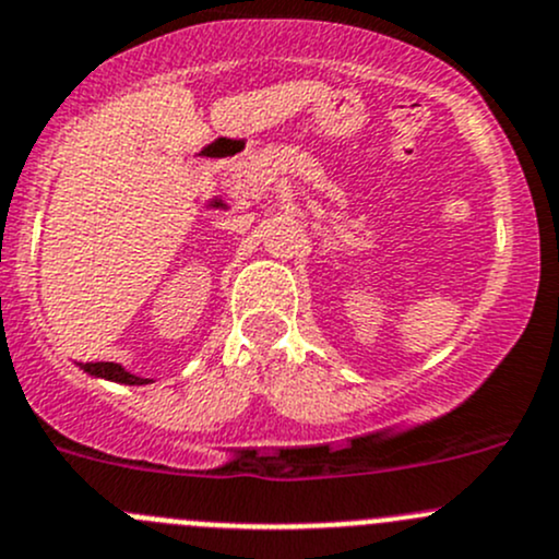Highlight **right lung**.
Listing matches in <instances>:
<instances>
[{
	"mask_svg": "<svg viewBox=\"0 0 559 559\" xmlns=\"http://www.w3.org/2000/svg\"><path fill=\"white\" fill-rule=\"evenodd\" d=\"M81 368L86 370V373L99 376V379L118 381V384H148V379H140V376L127 373V370L116 362H83Z\"/></svg>",
	"mask_w": 559,
	"mask_h": 559,
	"instance_id": "1",
	"label": "right lung"
}]
</instances>
